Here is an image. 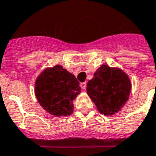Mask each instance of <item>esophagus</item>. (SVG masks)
Segmentation results:
<instances>
[{"label": "esophagus", "instance_id": "34e87169", "mask_svg": "<svg viewBox=\"0 0 156 156\" xmlns=\"http://www.w3.org/2000/svg\"><path fill=\"white\" fill-rule=\"evenodd\" d=\"M80 87H82V89L85 90V89H86V87H87V83H86V82H84V83H81Z\"/></svg>", "mask_w": 156, "mask_h": 156}]
</instances>
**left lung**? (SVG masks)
Wrapping results in <instances>:
<instances>
[{
	"mask_svg": "<svg viewBox=\"0 0 156 156\" xmlns=\"http://www.w3.org/2000/svg\"><path fill=\"white\" fill-rule=\"evenodd\" d=\"M87 93L104 115H115L126 104L131 92V81L123 70L102 65L87 84Z\"/></svg>",
	"mask_w": 156,
	"mask_h": 156,
	"instance_id": "left-lung-1",
	"label": "left lung"
}]
</instances>
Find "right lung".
<instances>
[{
	"label": "right lung",
	"instance_id": "right-lung-1",
	"mask_svg": "<svg viewBox=\"0 0 156 156\" xmlns=\"http://www.w3.org/2000/svg\"><path fill=\"white\" fill-rule=\"evenodd\" d=\"M81 92L75 76L59 65L44 69L35 82V95L44 110L57 117L73 111V100Z\"/></svg>",
	"mask_w": 156,
	"mask_h": 156
}]
</instances>
